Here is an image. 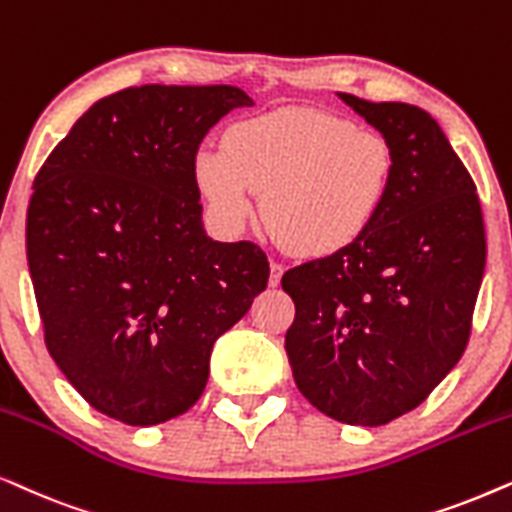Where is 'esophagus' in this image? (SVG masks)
Segmentation results:
<instances>
[{
  "instance_id": "1",
  "label": "esophagus",
  "mask_w": 512,
  "mask_h": 512,
  "mask_svg": "<svg viewBox=\"0 0 512 512\" xmlns=\"http://www.w3.org/2000/svg\"><path fill=\"white\" fill-rule=\"evenodd\" d=\"M283 271H285V267L281 262H271V276H269V285H276L281 283V276H283Z\"/></svg>"
}]
</instances>
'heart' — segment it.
<instances>
[{
    "label": "heart",
    "instance_id": "obj_1",
    "mask_svg": "<svg viewBox=\"0 0 512 512\" xmlns=\"http://www.w3.org/2000/svg\"><path fill=\"white\" fill-rule=\"evenodd\" d=\"M395 154L374 128L311 107H285L229 126L194 154V182L213 222L236 234L262 192V215L285 248L327 257L377 222Z\"/></svg>",
    "mask_w": 512,
    "mask_h": 512
}]
</instances>
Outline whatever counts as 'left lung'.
Here are the masks:
<instances>
[{"instance_id": "left-lung-1", "label": "left lung", "mask_w": 512, "mask_h": 512, "mask_svg": "<svg viewBox=\"0 0 512 512\" xmlns=\"http://www.w3.org/2000/svg\"><path fill=\"white\" fill-rule=\"evenodd\" d=\"M339 98L391 142L393 185L356 243L283 274L295 302L285 349L316 410L372 428L419 407L459 363L487 238L473 177L431 114Z\"/></svg>"}]
</instances>
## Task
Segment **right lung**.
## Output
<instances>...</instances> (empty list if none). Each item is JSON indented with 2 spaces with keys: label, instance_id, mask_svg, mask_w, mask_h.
<instances>
[{
  "label": "right lung",
  "instance_id": "add662e5",
  "mask_svg": "<svg viewBox=\"0 0 512 512\" xmlns=\"http://www.w3.org/2000/svg\"><path fill=\"white\" fill-rule=\"evenodd\" d=\"M252 100L236 86H131L95 102L34 177L30 267L44 342L81 398L128 426L185 414L215 339L269 283L252 241L201 222L194 154Z\"/></svg>",
  "mask_w": 512,
  "mask_h": 512
}]
</instances>
